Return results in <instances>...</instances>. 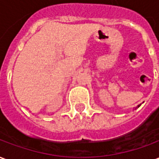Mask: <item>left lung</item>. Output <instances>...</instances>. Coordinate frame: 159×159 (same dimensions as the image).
Returning <instances> with one entry per match:
<instances>
[{
	"label": "left lung",
	"instance_id": "obj_1",
	"mask_svg": "<svg viewBox=\"0 0 159 159\" xmlns=\"http://www.w3.org/2000/svg\"><path fill=\"white\" fill-rule=\"evenodd\" d=\"M140 107V105H139V106H138V107Z\"/></svg>",
	"mask_w": 159,
	"mask_h": 159
}]
</instances>
